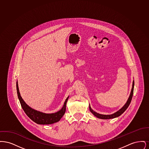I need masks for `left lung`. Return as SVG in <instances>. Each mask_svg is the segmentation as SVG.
<instances>
[{"instance_id":"8db88e82","label":"left lung","mask_w":149,"mask_h":149,"mask_svg":"<svg viewBox=\"0 0 149 149\" xmlns=\"http://www.w3.org/2000/svg\"><path fill=\"white\" fill-rule=\"evenodd\" d=\"M134 81H133V84H132V90L131 92L130 95L128 98L127 102H126V103L125 104V105L123 107L120 109L118 111H117V112L112 114H110V115H104V114H100L98 113L97 112H95V111H94L93 109H92L91 106H89V109L91 111V112L95 116H96L97 117L100 118V119H104V120H107V119H111V118H114L117 117H119L120 115L123 113L127 108L131 102L132 98V96H133V93H134Z\"/></svg>"}]
</instances>
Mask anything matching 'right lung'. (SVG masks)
<instances>
[{
	"label": "right lung",
	"instance_id": "obj_1",
	"mask_svg": "<svg viewBox=\"0 0 149 149\" xmlns=\"http://www.w3.org/2000/svg\"><path fill=\"white\" fill-rule=\"evenodd\" d=\"M17 91L18 94V97L21 103L22 107L24 111V112L27 115L29 118H31L36 123L40 125H50L54 123L59 121L64 116L66 111V104L68 100L69 97H68L63 107L61 110L58 111L55 113L46 114L37 111L31 108L24 102L20 95L19 92L18 83L17 82Z\"/></svg>",
	"mask_w": 149,
	"mask_h": 149
}]
</instances>
